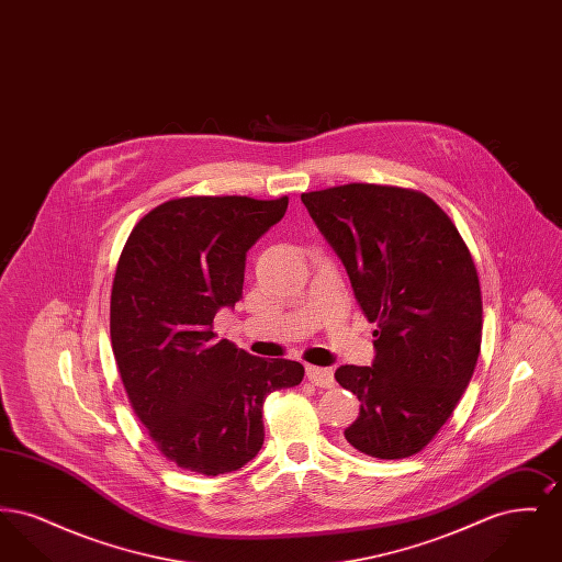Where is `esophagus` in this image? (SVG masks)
<instances>
[{
    "label": "esophagus",
    "mask_w": 562,
    "mask_h": 562,
    "mask_svg": "<svg viewBox=\"0 0 562 562\" xmlns=\"http://www.w3.org/2000/svg\"><path fill=\"white\" fill-rule=\"evenodd\" d=\"M305 374H307V379H310L314 385H318V387H333V385H335V374H333V369L307 367V369H305Z\"/></svg>",
    "instance_id": "obj_1"
}]
</instances>
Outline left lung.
<instances>
[{
    "label": "left lung",
    "mask_w": 562,
    "mask_h": 562,
    "mask_svg": "<svg viewBox=\"0 0 562 562\" xmlns=\"http://www.w3.org/2000/svg\"><path fill=\"white\" fill-rule=\"evenodd\" d=\"M348 269L373 330V367H339L360 453L404 459L428 447L465 392L482 339L481 282L453 221L415 189L373 183L301 193Z\"/></svg>",
    "instance_id": "left-lung-1"
}]
</instances>
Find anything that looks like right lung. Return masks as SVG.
<instances>
[{"label":"right lung","instance_id":"add662e5","mask_svg":"<svg viewBox=\"0 0 562 562\" xmlns=\"http://www.w3.org/2000/svg\"><path fill=\"white\" fill-rule=\"evenodd\" d=\"M289 198L189 195L134 225L111 286V348L136 417L179 468L218 476L263 447V402L303 367L216 341L214 314L241 299L246 252Z\"/></svg>","mask_w":562,"mask_h":562}]
</instances>
